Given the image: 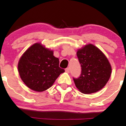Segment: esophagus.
<instances>
[{"label":"esophagus","mask_w":126,"mask_h":126,"mask_svg":"<svg viewBox=\"0 0 126 126\" xmlns=\"http://www.w3.org/2000/svg\"><path fill=\"white\" fill-rule=\"evenodd\" d=\"M65 72H66V73H69L70 72V69L69 68H66L65 69Z\"/></svg>","instance_id":"obj_1"}]
</instances>
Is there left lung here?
Masks as SVG:
<instances>
[{
    "mask_svg": "<svg viewBox=\"0 0 126 126\" xmlns=\"http://www.w3.org/2000/svg\"><path fill=\"white\" fill-rule=\"evenodd\" d=\"M81 67L78 79L73 78L76 87L81 92L90 94L103 88L111 75V66L107 58L92 44L85 45L77 51Z\"/></svg>",
    "mask_w": 126,
    "mask_h": 126,
    "instance_id": "obj_1",
    "label": "left lung"
}]
</instances>
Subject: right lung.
Here are the masks:
<instances>
[{
    "mask_svg": "<svg viewBox=\"0 0 126 126\" xmlns=\"http://www.w3.org/2000/svg\"><path fill=\"white\" fill-rule=\"evenodd\" d=\"M59 59L53 51L40 43L31 46L23 53L18 65L22 80L29 88L42 92L50 88L65 70L59 67Z\"/></svg>",
    "mask_w": 126,
    "mask_h": 126,
    "instance_id": "add662e5",
    "label": "right lung"
}]
</instances>
